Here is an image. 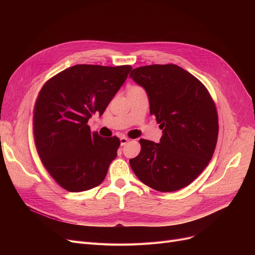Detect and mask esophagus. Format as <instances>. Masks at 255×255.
<instances>
[{
  "instance_id": "obj_1",
  "label": "esophagus",
  "mask_w": 255,
  "mask_h": 255,
  "mask_svg": "<svg viewBox=\"0 0 255 255\" xmlns=\"http://www.w3.org/2000/svg\"><path fill=\"white\" fill-rule=\"evenodd\" d=\"M128 141H129V138H127V137H125V136H123V137H121V138H120L121 145H125Z\"/></svg>"
}]
</instances>
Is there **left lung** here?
Segmentation results:
<instances>
[{
	"mask_svg": "<svg viewBox=\"0 0 255 255\" xmlns=\"http://www.w3.org/2000/svg\"><path fill=\"white\" fill-rule=\"evenodd\" d=\"M148 94L150 114L162 129L160 142L140 139V153L129 160L135 176L161 191L180 190L209 164L218 137V115L207 88L181 67L142 66L129 75Z\"/></svg>",
	"mask_w": 255,
	"mask_h": 255,
	"instance_id": "obj_1",
	"label": "left lung"
}]
</instances>
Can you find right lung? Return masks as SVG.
Wrapping results in <instances>:
<instances>
[{"label":"right lung","instance_id":"1","mask_svg":"<svg viewBox=\"0 0 255 255\" xmlns=\"http://www.w3.org/2000/svg\"><path fill=\"white\" fill-rule=\"evenodd\" d=\"M131 69L129 65H75L51 77L39 92L33 118L37 152L67 191H87L105 179L120 139L91 132L88 121L104 113Z\"/></svg>","mask_w":255,"mask_h":255}]
</instances>
